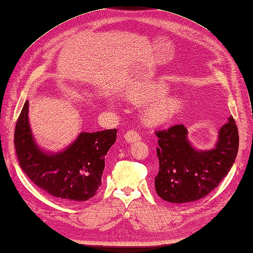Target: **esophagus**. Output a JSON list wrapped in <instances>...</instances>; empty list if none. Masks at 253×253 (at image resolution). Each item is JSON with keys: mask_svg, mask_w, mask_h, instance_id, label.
<instances>
[{"mask_svg": "<svg viewBox=\"0 0 253 253\" xmlns=\"http://www.w3.org/2000/svg\"><path fill=\"white\" fill-rule=\"evenodd\" d=\"M124 138H125V140L127 142H135V141L140 140V136H139L135 130H128L125 133V136H124Z\"/></svg>", "mask_w": 253, "mask_h": 253, "instance_id": "1", "label": "esophagus"}]
</instances>
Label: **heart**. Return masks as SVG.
Segmentation results:
<instances>
[{
    "mask_svg": "<svg viewBox=\"0 0 253 253\" xmlns=\"http://www.w3.org/2000/svg\"><path fill=\"white\" fill-rule=\"evenodd\" d=\"M169 87L163 83H155L140 92L131 93L130 100L136 103L148 102L142 110L143 120L151 125L164 124L175 117L184 107V101L176 94L166 93Z\"/></svg>",
    "mask_w": 253,
    "mask_h": 253,
    "instance_id": "b5f03b06",
    "label": "heart"
}]
</instances>
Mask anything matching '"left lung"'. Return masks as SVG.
Here are the masks:
<instances>
[{"label":"left lung","instance_id":"obj_1","mask_svg":"<svg viewBox=\"0 0 253 253\" xmlns=\"http://www.w3.org/2000/svg\"><path fill=\"white\" fill-rule=\"evenodd\" d=\"M160 169L155 190L163 200L177 206L197 201L216 188L233 168L239 136L233 116L219 128L209 150H198L188 139L184 125L157 131Z\"/></svg>","mask_w":253,"mask_h":253}]
</instances>
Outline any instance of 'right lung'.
<instances>
[{"instance_id": "add662e5", "label": "right lung", "mask_w": 253, "mask_h": 253, "mask_svg": "<svg viewBox=\"0 0 253 253\" xmlns=\"http://www.w3.org/2000/svg\"><path fill=\"white\" fill-rule=\"evenodd\" d=\"M26 101L15 127V150L19 166L29 179L53 198L80 203L94 197L101 186L105 155L115 143L116 129L80 132L58 152L45 151L35 140Z\"/></svg>"}]
</instances>
